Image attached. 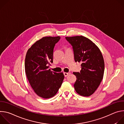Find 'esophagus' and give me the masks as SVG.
Listing matches in <instances>:
<instances>
[{
  "label": "esophagus",
  "mask_w": 124,
  "mask_h": 124,
  "mask_svg": "<svg viewBox=\"0 0 124 124\" xmlns=\"http://www.w3.org/2000/svg\"><path fill=\"white\" fill-rule=\"evenodd\" d=\"M70 74V73H65V72L64 73V76H65V77L68 76Z\"/></svg>",
  "instance_id": "34e87169"
}]
</instances>
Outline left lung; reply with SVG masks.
I'll return each instance as SVG.
<instances>
[{
  "mask_svg": "<svg viewBox=\"0 0 124 124\" xmlns=\"http://www.w3.org/2000/svg\"><path fill=\"white\" fill-rule=\"evenodd\" d=\"M65 38L73 46L75 61L81 63L80 73H73L77 77L75 89L81 96H90L97 90L103 78L104 63L102 55L98 47L85 37Z\"/></svg>",
  "mask_w": 124,
  "mask_h": 124,
  "instance_id": "obj_1",
  "label": "left lung"
}]
</instances>
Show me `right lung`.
<instances>
[{"label":"right lung","instance_id":"add662e5","mask_svg":"<svg viewBox=\"0 0 124 124\" xmlns=\"http://www.w3.org/2000/svg\"><path fill=\"white\" fill-rule=\"evenodd\" d=\"M60 37H45L28 49L25 59V71L29 82L38 96L44 99L57 93L64 78L63 73L48 68L53 63V52Z\"/></svg>","mask_w":124,"mask_h":124}]
</instances>
